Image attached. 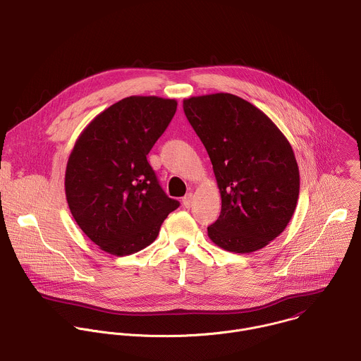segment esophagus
I'll list each match as a JSON object with an SVG mask.
<instances>
[{"mask_svg": "<svg viewBox=\"0 0 361 361\" xmlns=\"http://www.w3.org/2000/svg\"><path fill=\"white\" fill-rule=\"evenodd\" d=\"M192 202H194V194L192 192H188L184 198H183V205L185 208H191L192 207Z\"/></svg>", "mask_w": 361, "mask_h": 361, "instance_id": "obj_1", "label": "esophagus"}]
</instances>
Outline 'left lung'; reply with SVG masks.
<instances>
[{"label":"left lung","instance_id":"8db88e82","mask_svg":"<svg viewBox=\"0 0 361 361\" xmlns=\"http://www.w3.org/2000/svg\"><path fill=\"white\" fill-rule=\"evenodd\" d=\"M204 143L222 198L209 239L232 253H252L280 236L300 195L294 150L277 125L246 99L216 92L183 101Z\"/></svg>","mask_w":361,"mask_h":361}]
</instances>
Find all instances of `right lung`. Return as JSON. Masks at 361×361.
Instances as JSON below:
<instances>
[{
    "label": "right lung",
    "instance_id": "right-lung-1",
    "mask_svg": "<svg viewBox=\"0 0 361 361\" xmlns=\"http://www.w3.org/2000/svg\"><path fill=\"white\" fill-rule=\"evenodd\" d=\"M176 109V99L126 97L98 114L74 143L66 200L80 229L109 255L147 247L180 205L164 194L146 159Z\"/></svg>",
    "mask_w": 361,
    "mask_h": 361
}]
</instances>
